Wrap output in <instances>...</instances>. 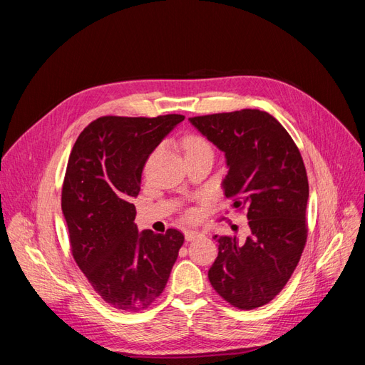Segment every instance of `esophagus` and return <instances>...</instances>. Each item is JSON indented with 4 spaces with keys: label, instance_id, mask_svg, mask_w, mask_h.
Listing matches in <instances>:
<instances>
[{
    "label": "esophagus",
    "instance_id": "obj_1",
    "mask_svg": "<svg viewBox=\"0 0 365 365\" xmlns=\"http://www.w3.org/2000/svg\"><path fill=\"white\" fill-rule=\"evenodd\" d=\"M197 236H200V231H196V230H185L184 231V237H185V240H193V239H196Z\"/></svg>",
    "mask_w": 365,
    "mask_h": 365
}]
</instances>
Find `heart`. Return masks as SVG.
I'll return each mask as SVG.
<instances>
[{
	"label": "heart",
	"instance_id": "1",
	"mask_svg": "<svg viewBox=\"0 0 365 365\" xmlns=\"http://www.w3.org/2000/svg\"><path fill=\"white\" fill-rule=\"evenodd\" d=\"M205 148H210V146L207 145V141H204L200 137H190L189 140L185 141L187 152H189V150H196V149H205Z\"/></svg>",
	"mask_w": 365,
	"mask_h": 365
}]
</instances>
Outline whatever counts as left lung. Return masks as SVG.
<instances>
[{
	"label": "left lung",
	"instance_id": "1",
	"mask_svg": "<svg viewBox=\"0 0 365 365\" xmlns=\"http://www.w3.org/2000/svg\"><path fill=\"white\" fill-rule=\"evenodd\" d=\"M225 155L222 189L235 208L248 210L245 242L217 236V257L208 280L239 309L269 303L288 283L306 244L309 184L294 140L259 109L189 118Z\"/></svg>",
	"mask_w": 365,
	"mask_h": 365
}]
</instances>
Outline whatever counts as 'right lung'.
<instances>
[{"instance_id": "right-lung-1", "label": "right lung", "mask_w": 365, "mask_h": 365, "mask_svg": "<svg viewBox=\"0 0 365 365\" xmlns=\"http://www.w3.org/2000/svg\"><path fill=\"white\" fill-rule=\"evenodd\" d=\"M184 120L108 115L76 140L62 187V213L77 267L106 303L143 311L164 291L181 231H138L134 197L150 153Z\"/></svg>"}]
</instances>
